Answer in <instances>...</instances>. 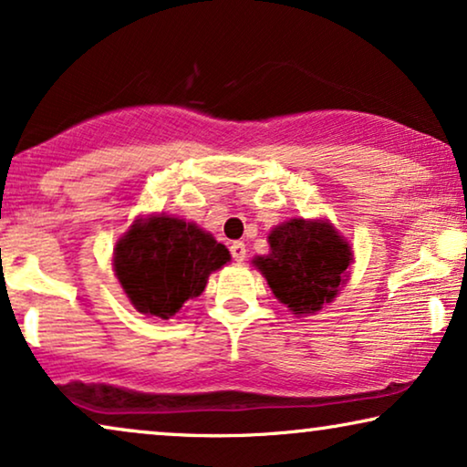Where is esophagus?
Segmentation results:
<instances>
[{"label":"esophagus","instance_id":"esophagus-1","mask_svg":"<svg viewBox=\"0 0 467 467\" xmlns=\"http://www.w3.org/2000/svg\"><path fill=\"white\" fill-rule=\"evenodd\" d=\"M229 251H232L234 261H244V257H246V244H244V242H234V244L229 246Z\"/></svg>","mask_w":467,"mask_h":467}]
</instances>
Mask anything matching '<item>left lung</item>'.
<instances>
[{
  "mask_svg": "<svg viewBox=\"0 0 467 467\" xmlns=\"http://www.w3.org/2000/svg\"><path fill=\"white\" fill-rule=\"evenodd\" d=\"M270 254L254 257L280 304L308 317L334 302L348 278L353 251L327 221L291 219L267 235Z\"/></svg>",
  "mask_w": 467,
  "mask_h": 467,
  "instance_id": "left-lung-1",
  "label": "left lung"
}]
</instances>
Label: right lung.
I'll return each mask as SVG.
<instances>
[{
  "mask_svg": "<svg viewBox=\"0 0 467 467\" xmlns=\"http://www.w3.org/2000/svg\"><path fill=\"white\" fill-rule=\"evenodd\" d=\"M229 251L195 223L157 214L133 221L114 248V272L138 312L171 318L184 302L202 296L208 276Z\"/></svg>",
  "mask_w": 467,
  "mask_h": 467,
  "instance_id": "right-lung-1",
  "label": "right lung"
}]
</instances>
